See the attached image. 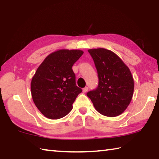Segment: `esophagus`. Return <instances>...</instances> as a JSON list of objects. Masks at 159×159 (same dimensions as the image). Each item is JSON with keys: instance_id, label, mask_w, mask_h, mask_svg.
<instances>
[{"instance_id": "obj_1", "label": "esophagus", "mask_w": 159, "mask_h": 159, "mask_svg": "<svg viewBox=\"0 0 159 159\" xmlns=\"http://www.w3.org/2000/svg\"><path fill=\"white\" fill-rule=\"evenodd\" d=\"M88 87H85V88H84L83 89V92H88Z\"/></svg>"}]
</instances>
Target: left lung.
Here are the masks:
<instances>
[{
    "instance_id": "1",
    "label": "left lung",
    "mask_w": 159,
    "mask_h": 159,
    "mask_svg": "<svg viewBox=\"0 0 159 159\" xmlns=\"http://www.w3.org/2000/svg\"><path fill=\"white\" fill-rule=\"evenodd\" d=\"M88 52L97 68L99 85L88 92L97 111L104 116L116 117L123 113L131 103L134 80L129 68L114 52L106 48H92Z\"/></svg>"
}]
</instances>
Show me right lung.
<instances>
[{
	"mask_svg": "<svg viewBox=\"0 0 159 159\" xmlns=\"http://www.w3.org/2000/svg\"><path fill=\"white\" fill-rule=\"evenodd\" d=\"M83 54L79 49H60L46 57L30 83L33 102L46 117L57 120L67 115L82 89L76 85L72 66Z\"/></svg>",
	"mask_w": 159,
	"mask_h": 159,
	"instance_id": "1",
	"label": "right lung"
}]
</instances>
